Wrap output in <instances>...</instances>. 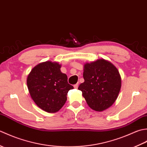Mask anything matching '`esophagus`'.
I'll use <instances>...</instances> for the list:
<instances>
[{
	"label": "esophagus",
	"mask_w": 147,
	"mask_h": 147,
	"mask_svg": "<svg viewBox=\"0 0 147 147\" xmlns=\"http://www.w3.org/2000/svg\"><path fill=\"white\" fill-rule=\"evenodd\" d=\"M78 83H76L75 85H74V88H78Z\"/></svg>",
	"instance_id": "1"
}]
</instances>
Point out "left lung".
I'll return each instance as SVG.
<instances>
[{
  "mask_svg": "<svg viewBox=\"0 0 147 147\" xmlns=\"http://www.w3.org/2000/svg\"><path fill=\"white\" fill-rule=\"evenodd\" d=\"M85 82L78 90L89 107L95 111L110 107L117 99L121 87V78L117 69L105 59H98L84 65Z\"/></svg>",
  "mask_w": 147,
  "mask_h": 147,
  "instance_id": "8db88e82",
  "label": "left lung"
}]
</instances>
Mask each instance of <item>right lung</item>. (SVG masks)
<instances>
[{
	"label": "right lung",
	"mask_w": 147,
	"mask_h": 147,
	"mask_svg": "<svg viewBox=\"0 0 147 147\" xmlns=\"http://www.w3.org/2000/svg\"><path fill=\"white\" fill-rule=\"evenodd\" d=\"M58 62H42L31 71L27 86L31 97L45 112L59 111L67 100V94L74 87L67 82V76L61 71Z\"/></svg>",
	"instance_id": "obj_1"
}]
</instances>
